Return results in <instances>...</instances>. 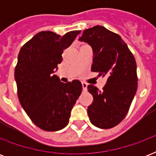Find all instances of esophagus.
<instances>
[{"label": "esophagus", "instance_id": "esophagus-1", "mask_svg": "<svg viewBox=\"0 0 156 156\" xmlns=\"http://www.w3.org/2000/svg\"><path fill=\"white\" fill-rule=\"evenodd\" d=\"M82 87H83V90H87V83H82Z\"/></svg>", "mask_w": 156, "mask_h": 156}]
</instances>
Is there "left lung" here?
Listing matches in <instances>:
<instances>
[{"instance_id": "1", "label": "left lung", "mask_w": 156, "mask_h": 156, "mask_svg": "<svg viewBox=\"0 0 156 156\" xmlns=\"http://www.w3.org/2000/svg\"><path fill=\"white\" fill-rule=\"evenodd\" d=\"M78 40L92 48L91 71L108 77L103 90L87 86L93 96L89 119L98 128H112L125 118L137 91L135 59L121 36L102 26L87 29Z\"/></svg>"}]
</instances>
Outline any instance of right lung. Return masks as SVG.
I'll use <instances>...</instances> for the list:
<instances>
[{
	"instance_id": "add662e5",
	"label": "right lung",
	"mask_w": 156,
	"mask_h": 156,
	"mask_svg": "<svg viewBox=\"0 0 156 156\" xmlns=\"http://www.w3.org/2000/svg\"><path fill=\"white\" fill-rule=\"evenodd\" d=\"M81 30L63 36L41 31L21 48L14 71L18 96L28 116L39 128L57 131L69 123L71 110L82 92L78 80L61 83L53 74L62 61L63 51Z\"/></svg>"
}]
</instances>
